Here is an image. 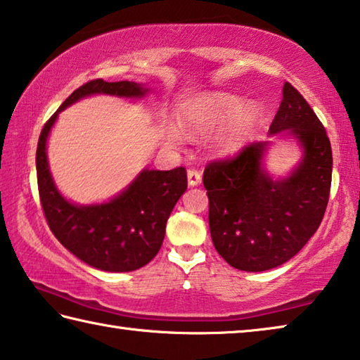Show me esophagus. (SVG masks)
Masks as SVG:
<instances>
[{"label": "esophagus", "mask_w": 360, "mask_h": 360, "mask_svg": "<svg viewBox=\"0 0 360 360\" xmlns=\"http://www.w3.org/2000/svg\"><path fill=\"white\" fill-rule=\"evenodd\" d=\"M187 181H188V186H191V187L198 186L200 182H202V174H200V172H197V169H188Z\"/></svg>", "instance_id": "esophagus-1"}]
</instances>
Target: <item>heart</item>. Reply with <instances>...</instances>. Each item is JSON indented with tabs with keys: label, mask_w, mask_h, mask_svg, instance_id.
<instances>
[{
	"label": "heart",
	"mask_w": 360,
	"mask_h": 360,
	"mask_svg": "<svg viewBox=\"0 0 360 360\" xmlns=\"http://www.w3.org/2000/svg\"><path fill=\"white\" fill-rule=\"evenodd\" d=\"M257 117V103H245L240 96L230 94H211L186 103L178 120L188 135H210L222 128L214 139V148L230 152L240 148Z\"/></svg>",
	"instance_id": "obj_1"
}]
</instances>
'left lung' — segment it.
Here are the masks:
<instances>
[{
	"label": "left lung",
	"instance_id": "1",
	"mask_svg": "<svg viewBox=\"0 0 360 360\" xmlns=\"http://www.w3.org/2000/svg\"><path fill=\"white\" fill-rule=\"evenodd\" d=\"M279 132L302 149L300 162L284 178H273L265 168L270 141L248 144L233 158L211 162L203 173L212 243L229 265L243 271L271 270L290 260L316 233L327 208L330 141L289 82L268 135Z\"/></svg>",
	"mask_w": 360,
	"mask_h": 360
}]
</instances>
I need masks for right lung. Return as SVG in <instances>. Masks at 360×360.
I'll return each instance as SVG.
<instances>
[{
    "mask_svg": "<svg viewBox=\"0 0 360 360\" xmlns=\"http://www.w3.org/2000/svg\"><path fill=\"white\" fill-rule=\"evenodd\" d=\"M144 84L95 79L75 90L41 131L36 172L42 211L56 238L85 264L103 271L124 273L155 257L165 238L167 221L187 188L186 168L169 172L144 168L124 191L105 203L77 205L66 200L53 182L47 160V138L58 114L90 95L144 98Z\"/></svg>",
    "mask_w": 360,
    "mask_h": 360,
    "instance_id": "obj_1",
    "label": "right lung"
}]
</instances>
